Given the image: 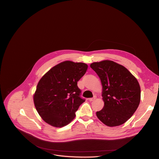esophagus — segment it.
<instances>
[{
	"instance_id": "esophagus-1",
	"label": "esophagus",
	"mask_w": 159,
	"mask_h": 159,
	"mask_svg": "<svg viewBox=\"0 0 159 159\" xmlns=\"http://www.w3.org/2000/svg\"><path fill=\"white\" fill-rule=\"evenodd\" d=\"M96 99V97L94 96V98H89V101H90V102H91V101H94Z\"/></svg>"
}]
</instances>
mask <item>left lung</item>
Segmentation results:
<instances>
[{"mask_svg": "<svg viewBox=\"0 0 159 159\" xmlns=\"http://www.w3.org/2000/svg\"><path fill=\"white\" fill-rule=\"evenodd\" d=\"M90 66L102 84L103 108L96 112L98 119L113 127L127 121L138 108L141 98L140 84L124 66L111 60L93 62Z\"/></svg>", "mask_w": 159, "mask_h": 159, "instance_id": "8db88e82", "label": "left lung"}]
</instances>
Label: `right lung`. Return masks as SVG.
I'll return each mask as SVG.
<instances>
[{"label":"right lung","mask_w":159,"mask_h":159,"mask_svg":"<svg viewBox=\"0 0 159 159\" xmlns=\"http://www.w3.org/2000/svg\"><path fill=\"white\" fill-rule=\"evenodd\" d=\"M88 65L82 62L62 61L49 70L39 80L33 95L36 109L44 121L61 128L75 117V111L85 100L80 98L77 82Z\"/></svg>","instance_id":"obj_1"}]
</instances>
